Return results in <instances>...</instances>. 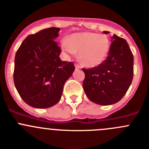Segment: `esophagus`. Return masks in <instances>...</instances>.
<instances>
[{
	"label": "esophagus",
	"instance_id": "obj_1",
	"mask_svg": "<svg viewBox=\"0 0 149 149\" xmlns=\"http://www.w3.org/2000/svg\"><path fill=\"white\" fill-rule=\"evenodd\" d=\"M75 68H76V69H79L81 67H80V65H78V64H75Z\"/></svg>",
	"mask_w": 149,
	"mask_h": 149
}]
</instances>
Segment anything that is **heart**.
I'll return each instance as SVG.
<instances>
[{
    "label": "heart",
    "instance_id": "b5f03b06",
    "mask_svg": "<svg viewBox=\"0 0 149 149\" xmlns=\"http://www.w3.org/2000/svg\"><path fill=\"white\" fill-rule=\"evenodd\" d=\"M109 48L110 41L107 36L95 32L73 34L62 42V49L67 56H73L79 52V61L88 68L102 63Z\"/></svg>",
    "mask_w": 149,
    "mask_h": 149
}]
</instances>
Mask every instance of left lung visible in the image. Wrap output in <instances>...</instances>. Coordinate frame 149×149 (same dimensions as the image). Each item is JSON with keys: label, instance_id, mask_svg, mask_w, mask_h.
<instances>
[{"label": "left lung", "instance_id": "1", "mask_svg": "<svg viewBox=\"0 0 149 149\" xmlns=\"http://www.w3.org/2000/svg\"><path fill=\"white\" fill-rule=\"evenodd\" d=\"M108 34V31H104ZM107 59L99 65L83 68V87L87 98L100 105L118 102L126 93L133 79L134 57L127 42L114 34Z\"/></svg>", "mask_w": 149, "mask_h": 149}]
</instances>
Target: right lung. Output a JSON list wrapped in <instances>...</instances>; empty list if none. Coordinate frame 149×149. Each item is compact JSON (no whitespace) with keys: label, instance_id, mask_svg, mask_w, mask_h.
<instances>
[{"label":"right lung","instance_id":"obj_1","mask_svg":"<svg viewBox=\"0 0 149 149\" xmlns=\"http://www.w3.org/2000/svg\"><path fill=\"white\" fill-rule=\"evenodd\" d=\"M59 28L42 29L28 36L17 51L14 82L22 99L29 106L44 109L60 100L63 86L71 76L73 62L62 61L55 41Z\"/></svg>","mask_w":149,"mask_h":149}]
</instances>
